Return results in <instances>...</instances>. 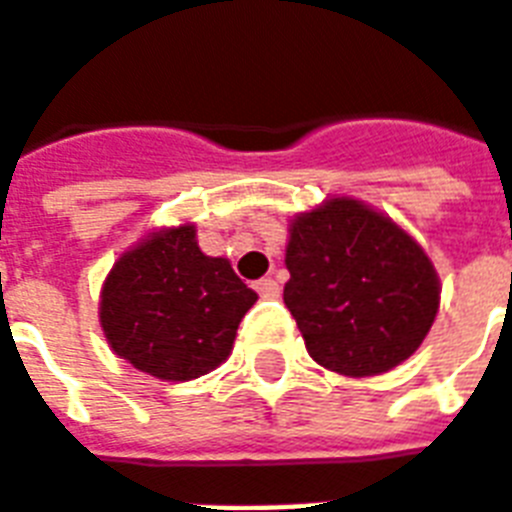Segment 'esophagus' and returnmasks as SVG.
I'll return each instance as SVG.
<instances>
[{
	"label": "esophagus",
	"instance_id": "1",
	"mask_svg": "<svg viewBox=\"0 0 512 512\" xmlns=\"http://www.w3.org/2000/svg\"><path fill=\"white\" fill-rule=\"evenodd\" d=\"M256 291H259V297L275 299L280 297V283L275 278H261L259 283H256Z\"/></svg>",
	"mask_w": 512,
	"mask_h": 512
}]
</instances>
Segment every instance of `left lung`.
Returning <instances> with one entry per match:
<instances>
[{"instance_id":"8db88e82","label":"left lung","mask_w":512,"mask_h":512,"mask_svg":"<svg viewBox=\"0 0 512 512\" xmlns=\"http://www.w3.org/2000/svg\"><path fill=\"white\" fill-rule=\"evenodd\" d=\"M283 302L307 353L348 378L394 370L440 310V275L416 237L367 202L329 197L288 224Z\"/></svg>"}]
</instances>
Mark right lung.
I'll list each match as a JSON object with an SVG mask.
<instances>
[{"instance_id": "add662e5", "label": "right lung", "mask_w": 512, "mask_h": 512, "mask_svg": "<svg viewBox=\"0 0 512 512\" xmlns=\"http://www.w3.org/2000/svg\"><path fill=\"white\" fill-rule=\"evenodd\" d=\"M256 291L229 259L207 256L197 226H161L126 248L99 294V324L115 356L159 380H194L224 364Z\"/></svg>"}]
</instances>
